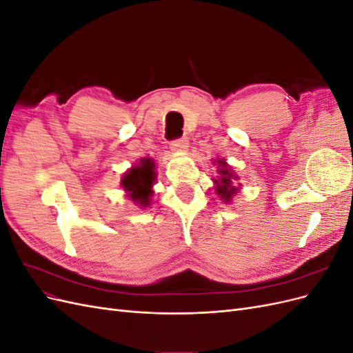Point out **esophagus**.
Wrapping results in <instances>:
<instances>
[{"label":"esophagus","mask_w":353,"mask_h":353,"mask_svg":"<svg viewBox=\"0 0 353 353\" xmlns=\"http://www.w3.org/2000/svg\"><path fill=\"white\" fill-rule=\"evenodd\" d=\"M187 147H188L187 138H178V140H174L170 143V150L174 152H185Z\"/></svg>","instance_id":"34e87169"}]
</instances>
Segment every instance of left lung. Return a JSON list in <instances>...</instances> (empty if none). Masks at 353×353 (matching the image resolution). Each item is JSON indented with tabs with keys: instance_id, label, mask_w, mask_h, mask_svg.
Wrapping results in <instances>:
<instances>
[{
	"instance_id": "obj_1",
	"label": "left lung",
	"mask_w": 353,
	"mask_h": 353,
	"mask_svg": "<svg viewBox=\"0 0 353 353\" xmlns=\"http://www.w3.org/2000/svg\"><path fill=\"white\" fill-rule=\"evenodd\" d=\"M218 174L219 176L216 179H213V183L216 185L215 187L216 194L225 203H230L232 197L239 193L240 185L239 187L234 185V183L239 179V176L232 172V169L227 165V162L223 159L218 160Z\"/></svg>"
}]
</instances>
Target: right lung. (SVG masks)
<instances>
[{"instance_id":"right-lung-1","label":"right lung","mask_w":353,"mask_h":353,"mask_svg":"<svg viewBox=\"0 0 353 353\" xmlns=\"http://www.w3.org/2000/svg\"><path fill=\"white\" fill-rule=\"evenodd\" d=\"M156 181V163L150 157H143L140 163L128 169L122 176L121 185L134 203L141 208L150 206L153 184Z\"/></svg>"}]
</instances>
